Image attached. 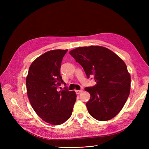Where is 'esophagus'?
Listing matches in <instances>:
<instances>
[{
    "label": "esophagus",
    "mask_w": 149,
    "mask_h": 149,
    "mask_svg": "<svg viewBox=\"0 0 149 149\" xmlns=\"http://www.w3.org/2000/svg\"><path fill=\"white\" fill-rule=\"evenodd\" d=\"M82 91H83V90H81V89H80V90H76V91H75V92H76L77 94H80V93Z\"/></svg>",
    "instance_id": "obj_1"
}]
</instances>
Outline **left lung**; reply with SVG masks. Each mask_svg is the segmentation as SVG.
Here are the masks:
<instances>
[{
    "label": "left lung",
    "instance_id": "8db88e82",
    "mask_svg": "<svg viewBox=\"0 0 149 149\" xmlns=\"http://www.w3.org/2000/svg\"><path fill=\"white\" fill-rule=\"evenodd\" d=\"M97 84L86 88L91 95L86 103L89 114L98 121L111 120L121 111L130 90L126 65L116 54L100 46L79 47L69 52Z\"/></svg>",
    "mask_w": 149,
    "mask_h": 149
}]
</instances>
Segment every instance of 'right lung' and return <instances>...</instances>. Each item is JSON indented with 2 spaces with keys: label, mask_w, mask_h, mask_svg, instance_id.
Here are the masks:
<instances>
[{
  "label": "right lung",
  "mask_w": 149,
  "mask_h": 149,
  "mask_svg": "<svg viewBox=\"0 0 149 149\" xmlns=\"http://www.w3.org/2000/svg\"><path fill=\"white\" fill-rule=\"evenodd\" d=\"M68 49L46 52L31 63L26 77L27 94L31 106L44 121L60 125L72 115L77 95L75 91H57L64 83L60 75L63 58Z\"/></svg>",
  "instance_id": "right-lung-1"
}]
</instances>
